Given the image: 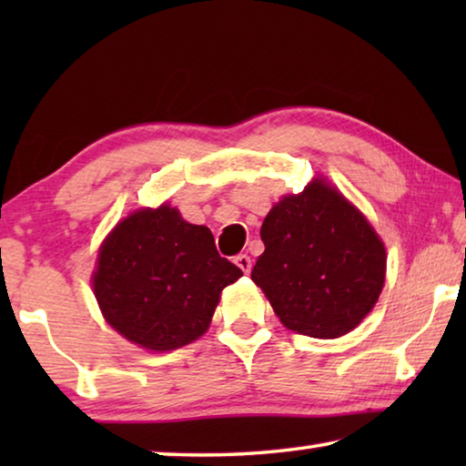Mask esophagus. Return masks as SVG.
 Masks as SVG:
<instances>
[{"mask_svg": "<svg viewBox=\"0 0 466 466\" xmlns=\"http://www.w3.org/2000/svg\"><path fill=\"white\" fill-rule=\"evenodd\" d=\"M234 263L238 265L244 273H250L252 263H250V257H248V255H236V257H234Z\"/></svg>", "mask_w": 466, "mask_h": 466, "instance_id": "34e87169", "label": "esophagus"}]
</instances>
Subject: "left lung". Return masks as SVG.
<instances>
[{
    "label": "left lung",
    "mask_w": 466,
    "mask_h": 466,
    "mask_svg": "<svg viewBox=\"0 0 466 466\" xmlns=\"http://www.w3.org/2000/svg\"><path fill=\"white\" fill-rule=\"evenodd\" d=\"M265 252L250 278L283 327L335 339L374 309L386 275L382 240L335 187L314 178L281 197L261 226Z\"/></svg>",
    "instance_id": "left-lung-1"
}]
</instances>
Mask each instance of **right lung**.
Masks as SVG:
<instances>
[{
    "label": "right lung",
    "instance_id": "obj_1",
    "mask_svg": "<svg viewBox=\"0 0 466 466\" xmlns=\"http://www.w3.org/2000/svg\"><path fill=\"white\" fill-rule=\"evenodd\" d=\"M242 275L219 257L209 228L160 205L133 211L98 252L94 296L110 327L149 351H170L208 330L219 294Z\"/></svg>",
    "mask_w": 466,
    "mask_h": 466
}]
</instances>
